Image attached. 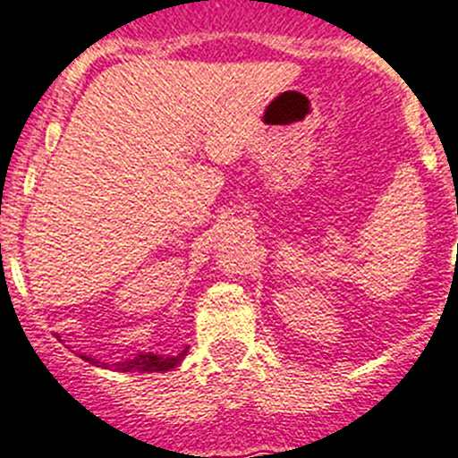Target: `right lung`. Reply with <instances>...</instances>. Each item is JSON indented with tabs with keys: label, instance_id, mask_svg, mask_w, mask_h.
Returning <instances> with one entry per match:
<instances>
[{
	"label": "right lung",
	"instance_id": "obj_1",
	"mask_svg": "<svg viewBox=\"0 0 458 458\" xmlns=\"http://www.w3.org/2000/svg\"><path fill=\"white\" fill-rule=\"evenodd\" d=\"M187 350L180 352L178 356H160V354H151V352H148V354H144V352H140V354L131 356V359L120 360V363H113V368H115L117 372H140V374L169 372V369L178 368V365L182 363L184 356H187ZM80 356L84 360H89V363L98 365V368H111L108 363H102V360L93 359V356H86V354H80Z\"/></svg>",
	"mask_w": 458,
	"mask_h": 458
}]
</instances>
